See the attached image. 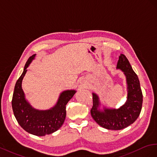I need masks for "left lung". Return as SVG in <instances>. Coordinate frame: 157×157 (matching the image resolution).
<instances>
[{
	"instance_id": "left-lung-1",
	"label": "left lung",
	"mask_w": 157,
	"mask_h": 157,
	"mask_svg": "<svg viewBox=\"0 0 157 157\" xmlns=\"http://www.w3.org/2000/svg\"><path fill=\"white\" fill-rule=\"evenodd\" d=\"M117 68L122 70L126 77L128 83V99L126 103L119 109H98L99 101L98 96L93 93V106L91 114L95 122L101 127L112 130H120L133 124L140 114L143 94L140 80L134 72L129 62L124 55L119 56Z\"/></svg>"
}]
</instances>
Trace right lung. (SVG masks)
<instances>
[{
  "instance_id": "right-lung-1",
  "label": "right lung",
  "mask_w": 157,
  "mask_h": 157,
  "mask_svg": "<svg viewBox=\"0 0 157 157\" xmlns=\"http://www.w3.org/2000/svg\"><path fill=\"white\" fill-rule=\"evenodd\" d=\"M35 55L27 60L23 73L17 80L13 93L12 106L20 126L25 131L37 136H44L57 131L63 124L66 116V106L75 93L74 90L62 92L56 105L50 110H38L33 109L25 99L21 82L31 61Z\"/></svg>"
}]
</instances>
